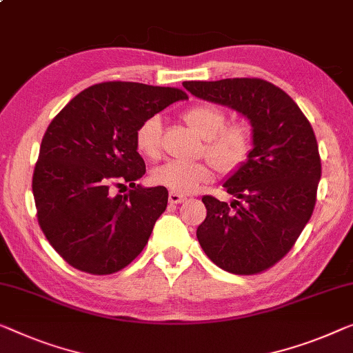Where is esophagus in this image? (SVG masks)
I'll return each mask as SVG.
<instances>
[{
    "mask_svg": "<svg viewBox=\"0 0 353 353\" xmlns=\"http://www.w3.org/2000/svg\"><path fill=\"white\" fill-rule=\"evenodd\" d=\"M183 201H187V196H183V194H179V193H174V192L170 193V203L171 204H181Z\"/></svg>",
    "mask_w": 353,
    "mask_h": 353,
    "instance_id": "34e87169",
    "label": "esophagus"
}]
</instances>
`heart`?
I'll use <instances>...</instances> for the list:
<instances>
[{
	"instance_id": "1",
	"label": "heart",
	"mask_w": 353,
	"mask_h": 353,
	"mask_svg": "<svg viewBox=\"0 0 353 353\" xmlns=\"http://www.w3.org/2000/svg\"><path fill=\"white\" fill-rule=\"evenodd\" d=\"M182 119L204 138L203 154L225 176L234 174L250 159L254 133L245 122H227V112L212 103L192 104ZM134 145L141 157L159 160L161 157V120L157 115L145 119L134 133ZM209 161H168L150 172L154 185L179 194H192L212 182L214 170Z\"/></svg>"
}]
</instances>
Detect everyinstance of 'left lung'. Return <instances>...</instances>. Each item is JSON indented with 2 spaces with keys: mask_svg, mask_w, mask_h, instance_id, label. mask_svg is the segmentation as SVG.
<instances>
[{
  "mask_svg": "<svg viewBox=\"0 0 353 353\" xmlns=\"http://www.w3.org/2000/svg\"><path fill=\"white\" fill-rule=\"evenodd\" d=\"M183 87L239 110L254 126L249 161L223 183L236 199L204 196L208 215L196 238L222 270L260 274L290 252L314 212L322 163L312 126L282 88L263 79L188 81Z\"/></svg>",
  "mask_w": 353,
  "mask_h": 353,
  "instance_id": "8db88e82",
  "label": "left lung"
}]
</instances>
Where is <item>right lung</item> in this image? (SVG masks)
Returning a JSON list of instances; mask_svg holds the SVG:
<instances>
[{
	"label": "right lung",
	"instance_id": "right-lung-1",
	"mask_svg": "<svg viewBox=\"0 0 353 353\" xmlns=\"http://www.w3.org/2000/svg\"><path fill=\"white\" fill-rule=\"evenodd\" d=\"M187 98L176 87L94 83L47 126L31 187L42 233L68 265L108 276L143 252L168 206V190L136 185L145 163L134 133L145 119ZM126 183L128 194H113Z\"/></svg>",
	"mask_w": 353,
	"mask_h": 353
}]
</instances>
